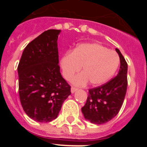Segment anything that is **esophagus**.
I'll use <instances>...</instances> for the list:
<instances>
[{
  "mask_svg": "<svg viewBox=\"0 0 147 147\" xmlns=\"http://www.w3.org/2000/svg\"><path fill=\"white\" fill-rule=\"evenodd\" d=\"M77 90H78V88H74V87H72V88H71V93H74Z\"/></svg>",
  "mask_w": 147,
  "mask_h": 147,
  "instance_id": "obj_1",
  "label": "esophagus"
}]
</instances>
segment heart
I'll use <instances>...</instances> for the list:
<instances>
[{
    "label": "heart",
    "mask_w": 147,
    "mask_h": 147,
    "mask_svg": "<svg viewBox=\"0 0 147 147\" xmlns=\"http://www.w3.org/2000/svg\"><path fill=\"white\" fill-rule=\"evenodd\" d=\"M119 65V55L114 51L96 42L80 44L60 59L62 74L66 80L80 71L82 66L83 73L71 79L76 85H84L89 80L93 85H103L113 76Z\"/></svg>",
    "instance_id": "heart-1"
}]
</instances>
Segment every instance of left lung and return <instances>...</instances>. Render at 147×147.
<instances>
[{
  "instance_id": "obj_1",
  "label": "left lung",
  "mask_w": 147,
  "mask_h": 147,
  "mask_svg": "<svg viewBox=\"0 0 147 147\" xmlns=\"http://www.w3.org/2000/svg\"><path fill=\"white\" fill-rule=\"evenodd\" d=\"M120 68L117 76L102 86L89 90L87 102L82 108L84 117L92 124L110 121L119 113L127 88V63L118 49Z\"/></svg>"
}]
</instances>
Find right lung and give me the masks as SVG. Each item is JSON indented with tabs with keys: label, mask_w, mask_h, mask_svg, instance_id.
Listing matches in <instances>:
<instances>
[{
	"label": "right lung",
	"mask_w": 147,
	"mask_h": 147,
	"mask_svg": "<svg viewBox=\"0 0 147 147\" xmlns=\"http://www.w3.org/2000/svg\"><path fill=\"white\" fill-rule=\"evenodd\" d=\"M61 30L49 29L27 45L18 67L19 96L23 110L38 122L57 119L71 87L59 66L57 40Z\"/></svg>",
	"instance_id": "add662e5"
}]
</instances>
